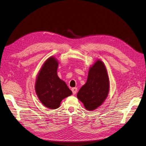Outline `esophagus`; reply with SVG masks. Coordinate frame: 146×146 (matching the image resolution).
I'll return each instance as SVG.
<instances>
[{"instance_id": "obj_1", "label": "esophagus", "mask_w": 146, "mask_h": 146, "mask_svg": "<svg viewBox=\"0 0 146 146\" xmlns=\"http://www.w3.org/2000/svg\"><path fill=\"white\" fill-rule=\"evenodd\" d=\"M72 93L74 95H75L76 94V93L77 92V87H73V88H72Z\"/></svg>"}]
</instances>
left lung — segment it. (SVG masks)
I'll use <instances>...</instances> for the list:
<instances>
[{
  "label": "left lung",
  "mask_w": 146,
  "mask_h": 146,
  "mask_svg": "<svg viewBox=\"0 0 146 146\" xmlns=\"http://www.w3.org/2000/svg\"><path fill=\"white\" fill-rule=\"evenodd\" d=\"M109 78L104 63L97 60L91 66L86 84L77 93V98L86 110L92 111L106 100L109 92Z\"/></svg>",
  "instance_id": "8db88e82"
}]
</instances>
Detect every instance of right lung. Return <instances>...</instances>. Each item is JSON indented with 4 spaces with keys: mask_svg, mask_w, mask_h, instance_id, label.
Wrapping results in <instances>:
<instances>
[{
    "mask_svg": "<svg viewBox=\"0 0 146 146\" xmlns=\"http://www.w3.org/2000/svg\"><path fill=\"white\" fill-rule=\"evenodd\" d=\"M57 68L58 62L55 58H48L40 69L35 84L39 100L51 110L59 108L63 99L72 93L66 84L57 76Z\"/></svg>",
    "mask_w": 146,
    "mask_h": 146,
    "instance_id": "right-lung-1",
    "label": "right lung"
}]
</instances>
